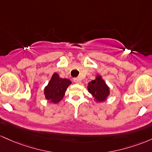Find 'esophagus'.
<instances>
[{"label":"esophagus","mask_w":152,"mask_h":152,"mask_svg":"<svg viewBox=\"0 0 152 152\" xmlns=\"http://www.w3.org/2000/svg\"><path fill=\"white\" fill-rule=\"evenodd\" d=\"M73 81H74L75 83H80V82H81L80 79L79 77L73 78Z\"/></svg>","instance_id":"34e87169"}]
</instances>
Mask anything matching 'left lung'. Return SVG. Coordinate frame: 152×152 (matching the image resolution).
<instances>
[{
    "label": "left lung",
    "mask_w": 152,
    "mask_h": 152,
    "mask_svg": "<svg viewBox=\"0 0 152 152\" xmlns=\"http://www.w3.org/2000/svg\"><path fill=\"white\" fill-rule=\"evenodd\" d=\"M88 91L93 95L97 101L102 102L109 95V88L101 77L98 76L96 79L88 83Z\"/></svg>",
    "instance_id": "1"
}]
</instances>
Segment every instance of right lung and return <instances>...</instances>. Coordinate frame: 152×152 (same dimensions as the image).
Returning a JSON list of instances; mask_svg holds the SVG:
<instances>
[{
    "instance_id": "obj_1",
    "label": "right lung",
    "mask_w": 152,
    "mask_h": 152,
    "mask_svg": "<svg viewBox=\"0 0 152 152\" xmlns=\"http://www.w3.org/2000/svg\"><path fill=\"white\" fill-rule=\"evenodd\" d=\"M71 83L69 80L60 78L57 73H54L44 89L45 98L54 103H58L63 98L67 88Z\"/></svg>"
}]
</instances>
